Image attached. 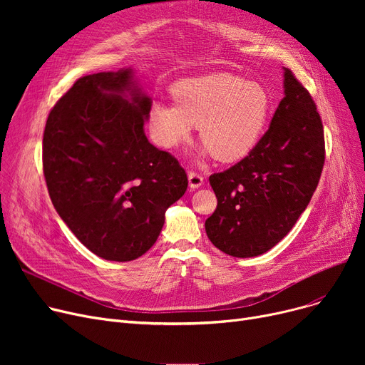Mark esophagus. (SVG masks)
I'll return each instance as SVG.
<instances>
[{
    "mask_svg": "<svg viewBox=\"0 0 365 365\" xmlns=\"http://www.w3.org/2000/svg\"><path fill=\"white\" fill-rule=\"evenodd\" d=\"M187 180H189V187L190 189H198L204 183V178L200 175V173H195V171H189Z\"/></svg>",
    "mask_w": 365,
    "mask_h": 365,
    "instance_id": "1",
    "label": "esophagus"
}]
</instances>
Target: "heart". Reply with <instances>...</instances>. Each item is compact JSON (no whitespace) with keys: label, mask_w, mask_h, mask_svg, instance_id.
<instances>
[{"label":"heart","mask_w":365,"mask_h":365,"mask_svg":"<svg viewBox=\"0 0 365 365\" xmlns=\"http://www.w3.org/2000/svg\"><path fill=\"white\" fill-rule=\"evenodd\" d=\"M177 103L155 102L148 110L152 139L175 149L198 125L204 152L222 163H234L250 152L271 117L272 99L260 83L245 81L229 72L182 80L171 87Z\"/></svg>","instance_id":"1"}]
</instances>
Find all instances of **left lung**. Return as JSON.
<instances>
[{
	"mask_svg": "<svg viewBox=\"0 0 365 365\" xmlns=\"http://www.w3.org/2000/svg\"><path fill=\"white\" fill-rule=\"evenodd\" d=\"M324 160V130L315 102L284 68V98L269 128L244 160L210 176L217 207L205 220L208 240L234 257L271 250L308 207Z\"/></svg>",
	"mask_w": 365,
	"mask_h": 365,
	"instance_id": "left-lung-1",
	"label": "left lung"
}]
</instances>
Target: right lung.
<instances>
[{"instance_id":"add662e5","label":"right lung","mask_w":365,"mask_h":365,"mask_svg":"<svg viewBox=\"0 0 365 365\" xmlns=\"http://www.w3.org/2000/svg\"><path fill=\"white\" fill-rule=\"evenodd\" d=\"M152 99L131 68L76 80L43 138L51 202L72 234L105 260L130 262L155 244L165 210L186 192L179 161L149 143Z\"/></svg>"}]
</instances>
